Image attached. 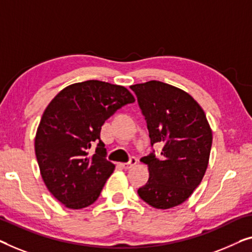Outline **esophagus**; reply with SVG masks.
Here are the masks:
<instances>
[{
  "mask_svg": "<svg viewBox=\"0 0 252 252\" xmlns=\"http://www.w3.org/2000/svg\"><path fill=\"white\" fill-rule=\"evenodd\" d=\"M138 163V159L136 158V157H131L130 158V162H127V163H122L121 165H122V167L123 168H126V170H130L131 167L132 166H134V165H136Z\"/></svg>",
  "mask_w": 252,
  "mask_h": 252,
  "instance_id": "obj_1",
  "label": "esophagus"
}]
</instances>
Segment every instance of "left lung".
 Masks as SVG:
<instances>
[{"label":"left lung","instance_id":"1","mask_svg":"<svg viewBox=\"0 0 252 252\" xmlns=\"http://www.w3.org/2000/svg\"><path fill=\"white\" fill-rule=\"evenodd\" d=\"M147 120L152 145L162 142V158L146 156L148 183L138 190L157 209L185 202L207 170L213 132L200 105L189 93L162 81L130 86Z\"/></svg>","mask_w":252,"mask_h":252}]
</instances>
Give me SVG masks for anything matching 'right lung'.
Segmentation results:
<instances>
[{
  "instance_id": "add662e5",
  "label": "right lung",
  "mask_w": 252,
  "mask_h": 252,
  "mask_svg": "<svg viewBox=\"0 0 252 252\" xmlns=\"http://www.w3.org/2000/svg\"><path fill=\"white\" fill-rule=\"evenodd\" d=\"M134 97L123 86L87 80L63 88L45 108L35 136L40 175L53 197L70 209L94 204L113 173L100 140L104 122ZM98 142L96 153L89 149Z\"/></svg>"
}]
</instances>
